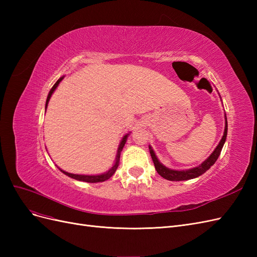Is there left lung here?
I'll list each match as a JSON object with an SVG mask.
<instances>
[{
    "label": "left lung",
    "mask_w": 257,
    "mask_h": 257,
    "mask_svg": "<svg viewBox=\"0 0 257 257\" xmlns=\"http://www.w3.org/2000/svg\"><path fill=\"white\" fill-rule=\"evenodd\" d=\"M225 118V128H224V133L223 136L221 138V141L219 143V145L216 146L215 149L213 150V152L209 155V157L199 164L196 167H193L190 169H185V170H177V169H172L168 168L165 165H163L162 163L159 161L158 157L155 155L154 150L152 149V147L149 146V150H150V154L152 161L154 163L155 169L160 176H162L164 179H167V180L170 181H184V180H190V179H194L197 178L199 176H201L203 174H205L207 170L211 167L214 163L216 162L217 158L220 157L222 148L225 144V141H226V136H227V119H226V114H224Z\"/></svg>",
    "instance_id": "obj_1"
}]
</instances>
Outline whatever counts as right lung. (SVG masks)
<instances>
[{
	"instance_id": "obj_1",
	"label": "right lung",
	"mask_w": 257,
	"mask_h": 257,
	"mask_svg": "<svg viewBox=\"0 0 257 257\" xmlns=\"http://www.w3.org/2000/svg\"><path fill=\"white\" fill-rule=\"evenodd\" d=\"M63 78H64V76H62V77H60V78L58 79V81L53 84V87L51 88V90L49 91V93H48V96H47V100H46V106H45V111H46V109H47V106H48V103H49V100H50V97H51V95L53 94V92L56 91V89L58 88V85L60 84V82L63 80ZM131 133V132H130ZM130 133H127V134H125L124 135L123 137H122V139H121V142H120V145H119V147H118V151H116V155H115V161H114V164L107 170V172H105V173H103V174H99V175H77V174H71V173H67V172H65V170H63V169H61V168H59L62 173H63L64 175H66V176H68V177H71V178H73V179H75V180H78V181H83V182H89V183H96V182H104V181H106V180H108V179H109L114 173H115V170H116V168H118V166H119V162H120V154H121V151H122V149H123V147H124V145H125V143H126V141H127V137H128V135H130Z\"/></svg>"
}]
</instances>
